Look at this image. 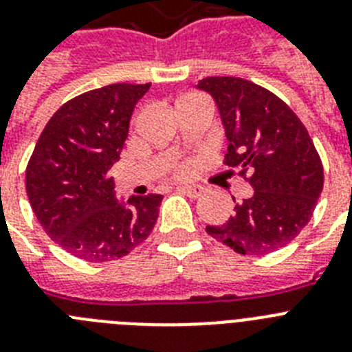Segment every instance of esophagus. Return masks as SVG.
Returning <instances> with one entry per match:
<instances>
[{
	"instance_id": "34e87169",
	"label": "esophagus",
	"mask_w": 352,
	"mask_h": 352,
	"mask_svg": "<svg viewBox=\"0 0 352 352\" xmlns=\"http://www.w3.org/2000/svg\"><path fill=\"white\" fill-rule=\"evenodd\" d=\"M179 192H183V194H187L188 197H199L203 192H205V188L199 187V185H185V187H178Z\"/></svg>"
}]
</instances>
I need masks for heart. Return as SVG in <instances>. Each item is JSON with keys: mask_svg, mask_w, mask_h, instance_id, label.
Segmentation results:
<instances>
[{"mask_svg": "<svg viewBox=\"0 0 352 352\" xmlns=\"http://www.w3.org/2000/svg\"><path fill=\"white\" fill-rule=\"evenodd\" d=\"M178 174H188V170H190V165L188 164H179L178 165Z\"/></svg>", "mask_w": 352, "mask_h": 352, "instance_id": "b5f03b06", "label": "heart"}]
</instances>
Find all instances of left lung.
Returning <instances> with one entry per match:
<instances>
[{
	"label": "left lung",
	"instance_id": "left-lung-1",
	"mask_svg": "<svg viewBox=\"0 0 352 352\" xmlns=\"http://www.w3.org/2000/svg\"><path fill=\"white\" fill-rule=\"evenodd\" d=\"M213 98L228 140L224 164L253 188L206 233L239 254H269L308 224L324 185L322 164L299 117L270 90L233 76L197 83Z\"/></svg>",
	"mask_w": 352,
	"mask_h": 352
}]
</instances>
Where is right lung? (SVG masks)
Instances as JSON below:
<instances>
[{
  "instance_id": "1",
  "label": "right lung",
  "mask_w": 352,
  "mask_h": 352,
  "mask_svg": "<svg viewBox=\"0 0 352 352\" xmlns=\"http://www.w3.org/2000/svg\"><path fill=\"white\" fill-rule=\"evenodd\" d=\"M151 83H113L67 101L42 130L26 192L55 244L87 262H110L149 236L164 196L117 199L108 170L119 162L135 104Z\"/></svg>"
}]
</instances>
